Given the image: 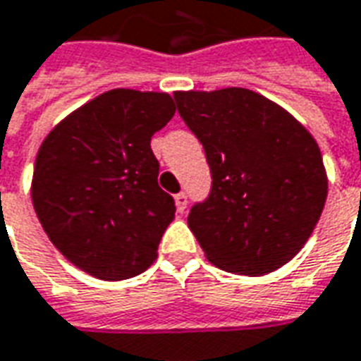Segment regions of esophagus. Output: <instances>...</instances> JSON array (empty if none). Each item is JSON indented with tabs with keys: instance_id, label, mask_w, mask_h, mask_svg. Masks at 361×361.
Here are the masks:
<instances>
[{
	"instance_id": "1",
	"label": "esophagus",
	"mask_w": 361,
	"mask_h": 361,
	"mask_svg": "<svg viewBox=\"0 0 361 361\" xmlns=\"http://www.w3.org/2000/svg\"><path fill=\"white\" fill-rule=\"evenodd\" d=\"M173 201H176V209H178L180 213H183V211L188 209V195H185V193H178V195L173 197Z\"/></svg>"
}]
</instances>
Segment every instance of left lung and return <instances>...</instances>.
Listing matches in <instances>:
<instances>
[{
    "mask_svg": "<svg viewBox=\"0 0 361 361\" xmlns=\"http://www.w3.org/2000/svg\"><path fill=\"white\" fill-rule=\"evenodd\" d=\"M173 97L213 176L209 199L188 216L205 258L252 277L286 266L309 240L329 193L317 140L289 111L252 90Z\"/></svg>",
    "mask_w": 361,
    "mask_h": 361,
    "instance_id": "8db88e82",
    "label": "left lung"
}]
</instances>
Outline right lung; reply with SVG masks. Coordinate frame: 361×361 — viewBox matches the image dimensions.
Here are the masks:
<instances>
[{
    "mask_svg": "<svg viewBox=\"0 0 361 361\" xmlns=\"http://www.w3.org/2000/svg\"><path fill=\"white\" fill-rule=\"evenodd\" d=\"M173 113L170 93L117 87L72 111L44 137L32 172V207L75 268L121 281L154 264L176 205L158 188L150 138Z\"/></svg>",
    "mask_w": 361,
    "mask_h": 361,
    "instance_id": "add662e5",
    "label": "right lung"
}]
</instances>
